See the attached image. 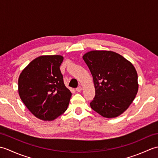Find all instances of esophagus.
<instances>
[{
  "label": "esophagus",
  "mask_w": 158,
  "mask_h": 158,
  "mask_svg": "<svg viewBox=\"0 0 158 158\" xmlns=\"http://www.w3.org/2000/svg\"><path fill=\"white\" fill-rule=\"evenodd\" d=\"M81 90H82V88H81V86L77 87V88H76V91H77V92H81Z\"/></svg>",
  "instance_id": "1"
}]
</instances>
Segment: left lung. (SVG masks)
<instances>
[{
	"mask_svg": "<svg viewBox=\"0 0 158 158\" xmlns=\"http://www.w3.org/2000/svg\"><path fill=\"white\" fill-rule=\"evenodd\" d=\"M91 72L96 95L91 108L112 118L128 108L138 92V76L132 63L110 51H91L83 56Z\"/></svg>",
	"mask_w": 158,
	"mask_h": 158,
	"instance_id": "8db88e82",
	"label": "left lung"
}]
</instances>
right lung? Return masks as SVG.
I'll return each instance as SVG.
<instances>
[{
	"instance_id": "1",
	"label": "right lung",
	"mask_w": 158,
	"mask_h": 158,
	"mask_svg": "<svg viewBox=\"0 0 158 158\" xmlns=\"http://www.w3.org/2000/svg\"><path fill=\"white\" fill-rule=\"evenodd\" d=\"M61 56H42L22 70L18 79L20 98L37 118L53 120L66 111L71 92L64 83Z\"/></svg>"
}]
</instances>
